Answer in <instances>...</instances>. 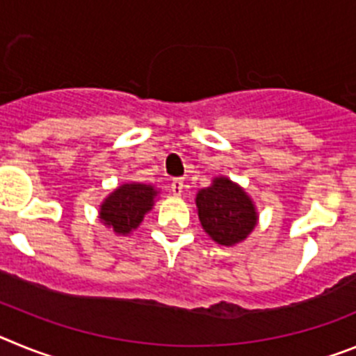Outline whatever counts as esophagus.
<instances>
[{"label":"esophagus","instance_id":"obj_1","mask_svg":"<svg viewBox=\"0 0 356 356\" xmlns=\"http://www.w3.org/2000/svg\"><path fill=\"white\" fill-rule=\"evenodd\" d=\"M171 188H172V194H175V196H181V194H184V188H185L184 178H175L171 184Z\"/></svg>","mask_w":356,"mask_h":356}]
</instances>
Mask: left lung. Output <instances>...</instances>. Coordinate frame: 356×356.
Here are the masks:
<instances>
[{"label": "left lung", "mask_w": 356, "mask_h": 356, "mask_svg": "<svg viewBox=\"0 0 356 356\" xmlns=\"http://www.w3.org/2000/svg\"><path fill=\"white\" fill-rule=\"evenodd\" d=\"M200 222L219 246H235L246 241L259 225V212L250 194L228 176H216L196 194Z\"/></svg>", "instance_id": "obj_1"}]
</instances>
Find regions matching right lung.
<instances>
[{"label": "right lung", "instance_id": "add662e5", "mask_svg": "<svg viewBox=\"0 0 356 356\" xmlns=\"http://www.w3.org/2000/svg\"><path fill=\"white\" fill-rule=\"evenodd\" d=\"M159 194L160 191L155 185L124 181L102 201L97 217L115 235L127 237L139 228L144 216L155 207Z\"/></svg>", "mask_w": 356, "mask_h": 356}]
</instances>
